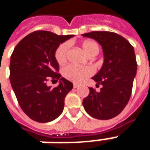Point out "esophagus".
I'll return each mask as SVG.
<instances>
[{"label":"esophagus","mask_w":150,"mask_h":150,"mask_svg":"<svg viewBox=\"0 0 150 150\" xmlns=\"http://www.w3.org/2000/svg\"><path fill=\"white\" fill-rule=\"evenodd\" d=\"M73 86H74V88H77L79 87V84H78V83H74Z\"/></svg>","instance_id":"1"}]
</instances>
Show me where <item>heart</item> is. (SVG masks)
Listing matches in <instances>:
<instances>
[{
  "instance_id": "obj_1",
  "label": "heart",
  "mask_w": 150,
  "mask_h": 150,
  "mask_svg": "<svg viewBox=\"0 0 150 150\" xmlns=\"http://www.w3.org/2000/svg\"><path fill=\"white\" fill-rule=\"evenodd\" d=\"M69 48V43L64 42L57 48L55 51V59L59 64H63L67 60V53ZM82 48L84 52L89 55L92 53L98 51L99 46L97 43L92 40H85L82 42ZM93 70L90 67H76L69 65L62 71L63 76L67 79L75 83H80L85 79L92 75Z\"/></svg>"
}]
</instances>
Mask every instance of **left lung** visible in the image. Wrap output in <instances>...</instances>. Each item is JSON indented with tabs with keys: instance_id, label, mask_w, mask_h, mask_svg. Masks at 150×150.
Segmentation results:
<instances>
[{
	"instance_id": "left-lung-1",
	"label": "left lung",
	"mask_w": 150,
	"mask_h": 150,
	"mask_svg": "<svg viewBox=\"0 0 150 150\" xmlns=\"http://www.w3.org/2000/svg\"><path fill=\"white\" fill-rule=\"evenodd\" d=\"M82 36L96 40L104 53L102 67L91 78L102 88L99 92L89 88L83 105L94 118L112 119L122 112L131 96L137 70L134 49L128 40L113 32L92 31Z\"/></svg>"
}]
</instances>
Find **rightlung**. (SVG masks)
I'll return each instance as SVG.
<instances>
[{
  "instance_id": "right-lung-1",
  "label": "right lung",
  "mask_w": 150,
  "mask_h": 150,
  "mask_svg": "<svg viewBox=\"0 0 150 150\" xmlns=\"http://www.w3.org/2000/svg\"><path fill=\"white\" fill-rule=\"evenodd\" d=\"M75 35H57L50 31H35L21 39L10 58L9 79L21 108L30 119L52 121L64 108L66 96L73 83L59 71L55 51L61 43ZM49 78L59 79L54 88L46 85Z\"/></svg>"
}]
</instances>
